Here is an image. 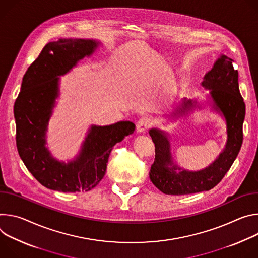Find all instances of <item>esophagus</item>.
<instances>
[{"label":"esophagus","instance_id":"obj_1","mask_svg":"<svg viewBox=\"0 0 258 258\" xmlns=\"http://www.w3.org/2000/svg\"><path fill=\"white\" fill-rule=\"evenodd\" d=\"M153 125V120L151 118H141L136 124V130L138 133L146 132Z\"/></svg>","mask_w":258,"mask_h":258}]
</instances>
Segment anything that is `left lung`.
<instances>
[{
  "label": "left lung",
  "instance_id": "1",
  "mask_svg": "<svg viewBox=\"0 0 258 258\" xmlns=\"http://www.w3.org/2000/svg\"><path fill=\"white\" fill-rule=\"evenodd\" d=\"M233 61L230 57L221 55L202 82L203 87L210 90L213 108L222 113L226 122L225 148L210 166L200 171H187L174 165L167 134L155 128L150 130L156 152L150 178L162 192L180 196L209 190L221 181L236 160L243 142L245 102L240 93L239 75ZM194 103V100L184 99L176 110V116L186 113L195 106Z\"/></svg>",
  "mask_w": 258,
  "mask_h": 258
}]
</instances>
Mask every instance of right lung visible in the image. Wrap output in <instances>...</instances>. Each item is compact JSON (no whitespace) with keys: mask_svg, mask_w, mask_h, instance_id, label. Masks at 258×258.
<instances>
[{"mask_svg":"<svg viewBox=\"0 0 258 258\" xmlns=\"http://www.w3.org/2000/svg\"><path fill=\"white\" fill-rule=\"evenodd\" d=\"M99 46L95 40L59 39L48 43L23 76L14 103L16 146L27 170L45 187L62 192L88 191L103 178L113 146L132 134L135 125L122 121L92 125L80 154L69 163L52 157L46 148V131L59 78Z\"/></svg>","mask_w":258,"mask_h":258,"instance_id":"1","label":"right lung"}]
</instances>
